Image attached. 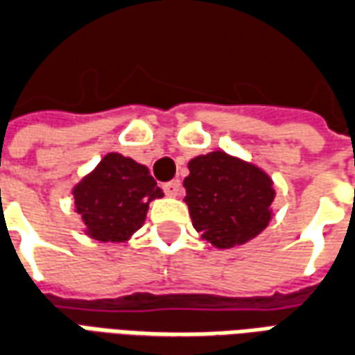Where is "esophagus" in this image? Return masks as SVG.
I'll return each instance as SVG.
<instances>
[{"label":"esophagus","mask_w":355,"mask_h":355,"mask_svg":"<svg viewBox=\"0 0 355 355\" xmlns=\"http://www.w3.org/2000/svg\"><path fill=\"white\" fill-rule=\"evenodd\" d=\"M163 190L167 196H178L180 193V180L175 178V180H171V182H165L163 184Z\"/></svg>","instance_id":"esophagus-1"}]
</instances>
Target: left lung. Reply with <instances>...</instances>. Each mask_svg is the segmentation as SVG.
I'll return each mask as SVG.
<instances>
[{"label":"left lung","instance_id":"8db88e82","mask_svg":"<svg viewBox=\"0 0 355 355\" xmlns=\"http://www.w3.org/2000/svg\"><path fill=\"white\" fill-rule=\"evenodd\" d=\"M186 205L201 238L216 249L243 245L272 220V178L253 163L223 150L188 163Z\"/></svg>","mask_w":355,"mask_h":355}]
</instances>
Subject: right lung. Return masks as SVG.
Returning a JSON list of instances; mask_svg holds the SVG:
<instances>
[{"mask_svg":"<svg viewBox=\"0 0 355 355\" xmlns=\"http://www.w3.org/2000/svg\"><path fill=\"white\" fill-rule=\"evenodd\" d=\"M73 205L89 238L121 243L146 220L150 201L163 198L146 165L110 152L73 186Z\"/></svg>","mask_w":355,"mask_h":355,"instance_id":"obj_1","label":"right lung"}]
</instances>
